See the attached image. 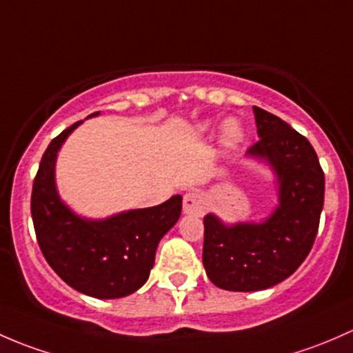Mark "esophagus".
Segmentation results:
<instances>
[{
    "label": "esophagus",
    "mask_w": 353,
    "mask_h": 353,
    "mask_svg": "<svg viewBox=\"0 0 353 353\" xmlns=\"http://www.w3.org/2000/svg\"><path fill=\"white\" fill-rule=\"evenodd\" d=\"M205 210V201L199 192H188L183 197V212L188 216H202Z\"/></svg>",
    "instance_id": "esophagus-1"
}]
</instances>
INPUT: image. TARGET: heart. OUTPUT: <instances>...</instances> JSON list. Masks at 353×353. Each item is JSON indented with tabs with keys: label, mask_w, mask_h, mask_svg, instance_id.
I'll return each mask as SVG.
<instances>
[{
	"label": "heart",
	"mask_w": 353,
	"mask_h": 353,
	"mask_svg": "<svg viewBox=\"0 0 353 353\" xmlns=\"http://www.w3.org/2000/svg\"><path fill=\"white\" fill-rule=\"evenodd\" d=\"M203 129H207V125L203 127ZM241 137L243 129L238 121H234V119L224 121L223 127H221V139H223V143L226 144V146H234V144H238L239 141H241Z\"/></svg>",
	"instance_id": "b5f03b06"
}]
</instances>
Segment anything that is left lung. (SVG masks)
Wrapping results in <instances>:
<instances>
[{"mask_svg":"<svg viewBox=\"0 0 353 353\" xmlns=\"http://www.w3.org/2000/svg\"><path fill=\"white\" fill-rule=\"evenodd\" d=\"M260 139L246 156L270 166L277 205L260 223L203 217L202 261L214 285L253 292L285 281L310 255L325 202V173L311 143L277 115L253 107Z\"/></svg>","mask_w":353,"mask_h":353,"instance_id":"8db88e82","label":"left lung"}]
</instances>
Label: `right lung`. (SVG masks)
<instances>
[{
	"mask_svg": "<svg viewBox=\"0 0 353 353\" xmlns=\"http://www.w3.org/2000/svg\"><path fill=\"white\" fill-rule=\"evenodd\" d=\"M95 112L90 117H97ZM81 122L50 141L32 188V219L47 263L86 296L119 299L150 279L156 248L176 224L181 195L146 209H130L105 219H88L63 202L56 185V159L64 141Z\"/></svg>",
	"mask_w": 353,
	"mask_h": 353,
	"instance_id": "add662e5",
	"label": "right lung"
}]
</instances>
